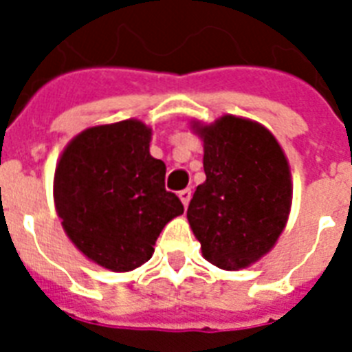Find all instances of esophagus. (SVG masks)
I'll return each instance as SVG.
<instances>
[{"label":"esophagus","instance_id":"obj_1","mask_svg":"<svg viewBox=\"0 0 352 352\" xmlns=\"http://www.w3.org/2000/svg\"><path fill=\"white\" fill-rule=\"evenodd\" d=\"M179 197H181L182 204H184V208H186L188 204H190V199H192V190H190V188L182 190V192H179Z\"/></svg>","mask_w":352,"mask_h":352}]
</instances>
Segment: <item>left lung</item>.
I'll use <instances>...</instances> for the list:
<instances>
[{
  "label": "left lung",
  "mask_w": 352,
  "mask_h": 352,
  "mask_svg": "<svg viewBox=\"0 0 352 352\" xmlns=\"http://www.w3.org/2000/svg\"><path fill=\"white\" fill-rule=\"evenodd\" d=\"M197 127L204 142L206 181L188 206L203 256L239 270L265 256L289 219V162L274 135L257 122L225 115Z\"/></svg>",
  "instance_id": "1"
}]
</instances>
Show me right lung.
Here are the masks:
<instances>
[{"mask_svg": "<svg viewBox=\"0 0 352 352\" xmlns=\"http://www.w3.org/2000/svg\"><path fill=\"white\" fill-rule=\"evenodd\" d=\"M149 140L151 129L138 120L89 127L63 149L54 173L63 230L115 272L148 261L162 228L184 212L164 188L166 164L149 155Z\"/></svg>", "mask_w": 352, "mask_h": 352, "instance_id": "right-lung-1", "label": "right lung"}]
</instances>
